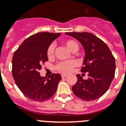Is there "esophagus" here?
I'll list each match as a JSON object with an SVG mask.
<instances>
[{"instance_id": "esophagus-1", "label": "esophagus", "mask_w": 126, "mask_h": 126, "mask_svg": "<svg viewBox=\"0 0 126 126\" xmlns=\"http://www.w3.org/2000/svg\"><path fill=\"white\" fill-rule=\"evenodd\" d=\"M66 76H67V75H66V74H61V77L63 78H65Z\"/></svg>"}]
</instances>
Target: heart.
I'll list each match as a JSON object with an SVG mask.
<instances>
[{
    "mask_svg": "<svg viewBox=\"0 0 126 126\" xmlns=\"http://www.w3.org/2000/svg\"><path fill=\"white\" fill-rule=\"evenodd\" d=\"M65 45L66 47L68 48L69 50L71 52H74V51H77L78 49V45L76 41L73 40H68L65 42ZM54 45H51L48 48L47 50V55L48 57H51L54 54ZM75 65V63L73 61H61L58 63L56 68L58 71L62 72V73H68L70 72L73 67Z\"/></svg>",
    "mask_w": 126,
    "mask_h": 126,
    "instance_id": "b5f03b06",
    "label": "heart"
}]
</instances>
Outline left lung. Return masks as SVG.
Here are the masks:
<instances>
[{
    "instance_id": "8db88e82",
    "label": "left lung",
    "mask_w": 126,
    "mask_h": 126,
    "mask_svg": "<svg viewBox=\"0 0 126 126\" xmlns=\"http://www.w3.org/2000/svg\"><path fill=\"white\" fill-rule=\"evenodd\" d=\"M81 44L85 57L81 72H88L87 79L77 74L72 86L74 94L85 101L98 99L107 92L114 77L115 60L109 47L102 40L89 32H66Z\"/></svg>"
}]
</instances>
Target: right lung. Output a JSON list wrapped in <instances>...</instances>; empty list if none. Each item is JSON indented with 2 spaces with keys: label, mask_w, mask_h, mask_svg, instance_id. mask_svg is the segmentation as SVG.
Returning <instances> with one entry per match:
<instances>
[{
  "label": "right lung",
  "mask_w": 126,
  "mask_h": 126,
  "mask_svg": "<svg viewBox=\"0 0 126 126\" xmlns=\"http://www.w3.org/2000/svg\"><path fill=\"white\" fill-rule=\"evenodd\" d=\"M60 33L39 32L24 40L14 52L12 75L23 94L36 102H43L53 96L61 80L60 74H52L47 78L39 70L48 60L47 50Z\"/></svg>",
  "instance_id": "right-lung-1"
}]
</instances>
